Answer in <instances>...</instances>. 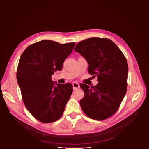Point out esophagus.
<instances>
[{"label": "esophagus", "instance_id": "1", "mask_svg": "<svg viewBox=\"0 0 149 149\" xmlns=\"http://www.w3.org/2000/svg\"><path fill=\"white\" fill-rule=\"evenodd\" d=\"M73 89L74 90H76L77 89H78L79 88V84L77 83H73Z\"/></svg>", "mask_w": 149, "mask_h": 149}]
</instances>
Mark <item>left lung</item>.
<instances>
[{"instance_id": "1", "label": "left lung", "mask_w": 149, "mask_h": 149, "mask_svg": "<svg viewBox=\"0 0 149 149\" xmlns=\"http://www.w3.org/2000/svg\"><path fill=\"white\" fill-rule=\"evenodd\" d=\"M74 51L89 64L88 72L97 77L96 86L80 84L84 96L80 100L84 113L97 120H104L118 110L127 88L128 64L118 47L107 38L92 37L79 42Z\"/></svg>"}]
</instances>
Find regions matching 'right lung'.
<instances>
[{"label":"right lung","mask_w":149,"mask_h":149,"mask_svg":"<svg viewBox=\"0 0 149 149\" xmlns=\"http://www.w3.org/2000/svg\"><path fill=\"white\" fill-rule=\"evenodd\" d=\"M75 44L42 40L29 45L20 56L17 80L22 100L30 114L42 123L59 119L73 92L71 83H55L52 76L61 70Z\"/></svg>","instance_id":"1"}]
</instances>
